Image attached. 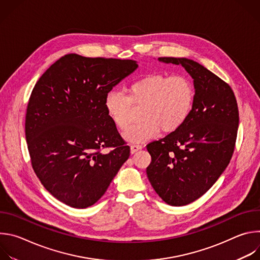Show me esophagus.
I'll return each instance as SVG.
<instances>
[{
    "label": "esophagus",
    "instance_id": "1",
    "mask_svg": "<svg viewBox=\"0 0 260 260\" xmlns=\"http://www.w3.org/2000/svg\"><path fill=\"white\" fill-rule=\"evenodd\" d=\"M142 148H143V146L140 145V144H133V145L131 146V152L134 154V153H136L137 151L141 150Z\"/></svg>",
    "mask_w": 260,
    "mask_h": 260
}]
</instances>
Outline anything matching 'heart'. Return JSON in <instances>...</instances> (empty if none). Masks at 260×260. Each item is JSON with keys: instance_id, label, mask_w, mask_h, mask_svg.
<instances>
[{"instance_id": "obj_1", "label": "heart", "mask_w": 260, "mask_h": 260, "mask_svg": "<svg viewBox=\"0 0 260 260\" xmlns=\"http://www.w3.org/2000/svg\"><path fill=\"white\" fill-rule=\"evenodd\" d=\"M193 96V85L186 76L153 73L132 82L126 95L109 91L105 109L112 122L126 131L134 120L133 106L142 107V121L124 134L127 141L139 143L154 137L160 128L167 134L177 131L190 114Z\"/></svg>"}]
</instances>
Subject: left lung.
<instances>
[{"label": "left lung", "instance_id": "1", "mask_svg": "<svg viewBox=\"0 0 260 260\" xmlns=\"http://www.w3.org/2000/svg\"><path fill=\"white\" fill-rule=\"evenodd\" d=\"M181 64L193 79L188 118L177 131L147 145L146 173L153 189L171 206L188 205L205 194L229 166L237 140L239 109L232 87L201 63L159 57Z\"/></svg>", "mask_w": 260, "mask_h": 260}]
</instances>
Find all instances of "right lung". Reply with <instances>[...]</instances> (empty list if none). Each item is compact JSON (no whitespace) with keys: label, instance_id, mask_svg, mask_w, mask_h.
I'll use <instances>...</instances> for the list:
<instances>
[{"label":"right lung","instance_id":"add662e5","mask_svg":"<svg viewBox=\"0 0 260 260\" xmlns=\"http://www.w3.org/2000/svg\"><path fill=\"white\" fill-rule=\"evenodd\" d=\"M137 68L132 59L70 53L37 81L25 115L31 167L63 204L76 209L95 204L129 157L105 98ZM109 146L114 149L104 153Z\"/></svg>","mask_w":260,"mask_h":260}]
</instances>
